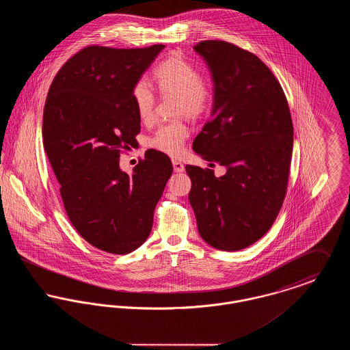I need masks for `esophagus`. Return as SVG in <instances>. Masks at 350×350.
<instances>
[{
    "instance_id": "esophagus-1",
    "label": "esophagus",
    "mask_w": 350,
    "mask_h": 350,
    "mask_svg": "<svg viewBox=\"0 0 350 350\" xmlns=\"http://www.w3.org/2000/svg\"><path fill=\"white\" fill-rule=\"evenodd\" d=\"M172 164H173V169H174V172H176V173H181V172L185 170V165H183L181 161L173 160V161H172Z\"/></svg>"
}]
</instances>
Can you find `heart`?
<instances>
[{
    "label": "heart",
    "mask_w": 350,
    "mask_h": 350,
    "mask_svg": "<svg viewBox=\"0 0 350 350\" xmlns=\"http://www.w3.org/2000/svg\"><path fill=\"white\" fill-rule=\"evenodd\" d=\"M154 83L161 94L177 97V114L200 118L210 106L211 90L202 80L200 69L181 55H172L153 69ZM131 100L136 116L143 123L153 119L156 94L150 83L137 80L131 89ZM189 135L183 122H172L157 127L148 139V147L169 156H178Z\"/></svg>",
    "instance_id": "heart-1"
}]
</instances>
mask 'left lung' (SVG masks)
I'll return each instance as SVG.
<instances>
[{
  "label": "left lung",
  "mask_w": 350,
  "mask_h": 350,
  "mask_svg": "<svg viewBox=\"0 0 350 350\" xmlns=\"http://www.w3.org/2000/svg\"><path fill=\"white\" fill-rule=\"evenodd\" d=\"M214 81L211 119L193 143L214 170L187 165L198 232L215 250H244L278 215L290 173L293 122L282 86L252 52L224 40L200 42Z\"/></svg>",
  "instance_id": "8db88e82"
}]
</instances>
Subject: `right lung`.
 Here are the masks:
<instances>
[{
  "instance_id": "add662e5",
  "label": "right lung",
  "mask_w": 350,
  "mask_h": 350,
  "mask_svg": "<svg viewBox=\"0 0 350 350\" xmlns=\"http://www.w3.org/2000/svg\"><path fill=\"white\" fill-rule=\"evenodd\" d=\"M164 47L89 46L60 68L47 94L43 144L64 208L83 239L107 253L127 254L147 240L173 172L159 150H147L131 176L119 167L140 133L131 89Z\"/></svg>"
}]
</instances>
